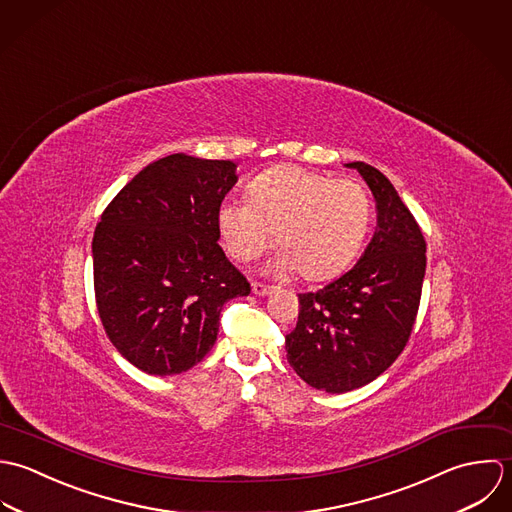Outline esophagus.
<instances>
[{
  "instance_id": "1",
  "label": "esophagus",
  "mask_w": 512,
  "mask_h": 512,
  "mask_svg": "<svg viewBox=\"0 0 512 512\" xmlns=\"http://www.w3.org/2000/svg\"><path fill=\"white\" fill-rule=\"evenodd\" d=\"M251 289H253V293H255V295H259V297L271 295V293L275 291V287H273V285H267V283H261V281H253V283H251Z\"/></svg>"
}]
</instances>
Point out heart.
<instances>
[{
  "label": "heart",
  "instance_id": "1",
  "mask_svg": "<svg viewBox=\"0 0 512 512\" xmlns=\"http://www.w3.org/2000/svg\"><path fill=\"white\" fill-rule=\"evenodd\" d=\"M372 223L368 190L352 178L332 180L299 166H277L249 184V200H223L221 239L231 257H259L275 229L277 267L305 279H328L358 255Z\"/></svg>",
  "mask_w": 512,
  "mask_h": 512
}]
</instances>
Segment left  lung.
<instances>
[{
	"label": "left lung",
	"mask_w": 512,
	"mask_h": 512,
	"mask_svg": "<svg viewBox=\"0 0 512 512\" xmlns=\"http://www.w3.org/2000/svg\"><path fill=\"white\" fill-rule=\"evenodd\" d=\"M372 190L376 233L360 261L316 293L299 295L285 336L293 370L316 390L344 394L384 374L408 344L425 275V239L390 180L352 162Z\"/></svg>",
	"instance_id": "8db88e82"
}]
</instances>
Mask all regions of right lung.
Returning <instances> with one entry per match:
<instances>
[{"label":"right lung","instance_id":"obj_1","mask_svg":"<svg viewBox=\"0 0 512 512\" xmlns=\"http://www.w3.org/2000/svg\"><path fill=\"white\" fill-rule=\"evenodd\" d=\"M235 164L166 156L134 176L93 237L95 301L104 332L138 370L182 374L217 340L221 308L251 293L217 245V209Z\"/></svg>","mask_w":512,"mask_h":512}]
</instances>
